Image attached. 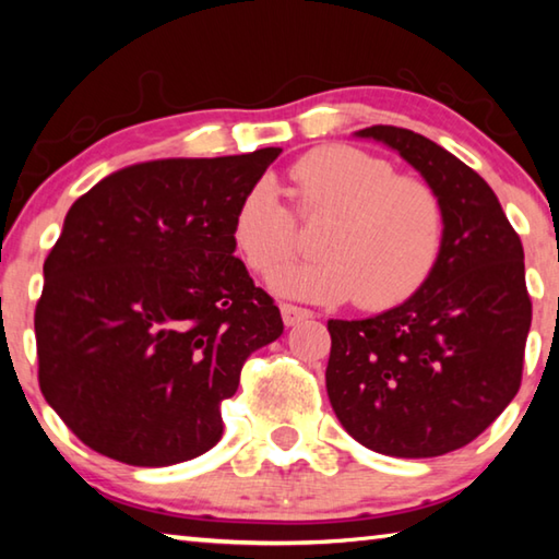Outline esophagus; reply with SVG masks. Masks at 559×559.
Returning a JSON list of instances; mask_svg holds the SVG:
<instances>
[{
  "instance_id": "34e87169",
  "label": "esophagus",
  "mask_w": 559,
  "mask_h": 559,
  "mask_svg": "<svg viewBox=\"0 0 559 559\" xmlns=\"http://www.w3.org/2000/svg\"><path fill=\"white\" fill-rule=\"evenodd\" d=\"M281 316H283V323L290 328V325L302 323V320H308L313 313H310L308 308H298V306H290V302H283Z\"/></svg>"
}]
</instances>
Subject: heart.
<instances>
[{"mask_svg":"<svg viewBox=\"0 0 559 559\" xmlns=\"http://www.w3.org/2000/svg\"><path fill=\"white\" fill-rule=\"evenodd\" d=\"M302 219L328 224L316 241L323 259L271 273L281 296L384 310L414 296L437 269L443 210L421 179L396 177L394 167L347 145L318 147L290 169ZM231 234L243 261L269 273L296 249V222L269 179L246 189Z\"/></svg>","mask_w":559,"mask_h":559,"instance_id":"b5f03b06","label":"heart"}]
</instances>
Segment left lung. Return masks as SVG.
<instances>
[{"mask_svg": "<svg viewBox=\"0 0 559 559\" xmlns=\"http://www.w3.org/2000/svg\"><path fill=\"white\" fill-rule=\"evenodd\" d=\"M355 138L394 150L437 192L443 246L427 283L400 306L328 320V396L362 447L441 456L486 431L518 394L533 320L523 243L486 179L433 140L392 126Z\"/></svg>", "mask_w": 559, "mask_h": 559, "instance_id": "1", "label": "left lung"}]
</instances>
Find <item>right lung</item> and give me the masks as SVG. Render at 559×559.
Returning a JSON list of instances; mask_svg holds the SVG:
<instances>
[{
    "instance_id": "right-lung-1",
    "label": "right lung",
    "mask_w": 559,
    "mask_h": 559,
    "mask_svg": "<svg viewBox=\"0 0 559 559\" xmlns=\"http://www.w3.org/2000/svg\"><path fill=\"white\" fill-rule=\"evenodd\" d=\"M278 155L150 159L71 204L34 330L46 402L93 451L157 468L222 439L243 362L283 333L231 234Z\"/></svg>"
}]
</instances>
